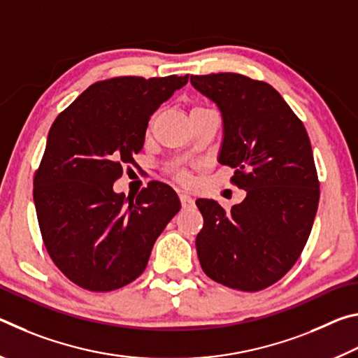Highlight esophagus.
I'll return each instance as SVG.
<instances>
[{
  "label": "esophagus",
  "mask_w": 358,
  "mask_h": 358,
  "mask_svg": "<svg viewBox=\"0 0 358 358\" xmlns=\"http://www.w3.org/2000/svg\"><path fill=\"white\" fill-rule=\"evenodd\" d=\"M180 203L183 208L194 207V199L187 196V194H180Z\"/></svg>",
  "instance_id": "esophagus-1"
}]
</instances>
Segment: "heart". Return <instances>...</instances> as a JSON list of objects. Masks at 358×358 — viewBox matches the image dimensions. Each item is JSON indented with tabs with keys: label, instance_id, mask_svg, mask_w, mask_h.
Masks as SVG:
<instances>
[{
	"label": "heart",
	"instance_id": "1",
	"mask_svg": "<svg viewBox=\"0 0 358 358\" xmlns=\"http://www.w3.org/2000/svg\"><path fill=\"white\" fill-rule=\"evenodd\" d=\"M202 108H203V107H199V106H197V107H192L191 112L202 110ZM150 126H151V121H150V124H148V131H150ZM172 175L175 177V180L180 181V183H183V185L189 183V173H187L186 171H183V169H173Z\"/></svg>",
	"mask_w": 358,
	"mask_h": 358
}]
</instances>
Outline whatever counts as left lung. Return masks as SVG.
<instances>
[{"label":"left lung","instance_id":"1","mask_svg":"<svg viewBox=\"0 0 358 358\" xmlns=\"http://www.w3.org/2000/svg\"><path fill=\"white\" fill-rule=\"evenodd\" d=\"M191 83L220 107V162L235 169L230 181L246 191L230 211L197 199V256L213 281L257 292L292 268L311 234L320 189L310 137L268 83L235 72L191 76Z\"/></svg>","mask_w":358,"mask_h":358}]
</instances>
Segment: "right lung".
<instances>
[{
	"label": "right lung",
	"mask_w": 358,
	"mask_h": 358,
	"mask_svg": "<svg viewBox=\"0 0 358 358\" xmlns=\"http://www.w3.org/2000/svg\"><path fill=\"white\" fill-rule=\"evenodd\" d=\"M187 77L96 82L53 121L33 197L48 256L77 286L108 292L134 281L180 211L177 194L159 181L134 197L113 183L136 164L151 115Z\"/></svg>",
	"instance_id": "add662e5"
}]
</instances>
